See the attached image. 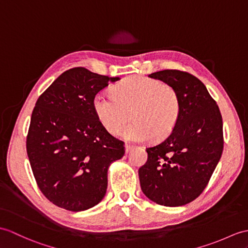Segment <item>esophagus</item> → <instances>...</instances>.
Instances as JSON below:
<instances>
[{
    "label": "esophagus",
    "instance_id": "obj_1",
    "mask_svg": "<svg viewBox=\"0 0 248 248\" xmlns=\"http://www.w3.org/2000/svg\"><path fill=\"white\" fill-rule=\"evenodd\" d=\"M134 148L133 145H130V143H125L124 145V150H125V153H129L132 149Z\"/></svg>",
    "mask_w": 248,
    "mask_h": 248
}]
</instances>
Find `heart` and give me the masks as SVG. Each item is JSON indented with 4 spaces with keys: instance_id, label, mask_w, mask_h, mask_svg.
I'll return each instance as SVG.
<instances>
[{
    "instance_id": "1",
    "label": "heart",
    "mask_w": 248,
    "mask_h": 248,
    "mask_svg": "<svg viewBox=\"0 0 248 248\" xmlns=\"http://www.w3.org/2000/svg\"><path fill=\"white\" fill-rule=\"evenodd\" d=\"M96 117L108 133L118 135L133 119L124 136L129 140H159L168 136L177 123L181 101L173 86L156 79L131 76L115 84L112 96L97 94L93 99Z\"/></svg>"
}]
</instances>
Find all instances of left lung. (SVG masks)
I'll return each mask as SVG.
<instances>
[{
	"mask_svg": "<svg viewBox=\"0 0 248 248\" xmlns=\"http://www.w3.org/2000/svg\"><path fill=\"white\" fill-rule=\"evenodd\" d=\"M149 77L173 86L181 101L177 123L168 137L147 148L138 170L142 192L154 203L186 205L204 191L223 152V122L217 102L193 75L165 70Z\"/></svg>",
	"mask_w": 248,
	"mask_h": 248,
	"instance_id": "left-lung-1",
	"label": "left lung"
}]
</instances>
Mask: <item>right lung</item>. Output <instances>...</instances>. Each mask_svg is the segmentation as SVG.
I'll list each match as a JSON object with an SVG mask.
<instances>
[{
    "label": "right lung",
    "instance_id": "add662e5",
    "mask_svg": "<svg viewBox=\"0 0 248 248\" xmlns=\"http://www.w3.org/2000/svg\"><path fill=\"white\" fill-rule=\"evenodd\" d=\"M119 79L74 67L38 98L26 150L39 189L56 206L82 211L106 195L108 169L124 147L99 123L93 99Z\"/></svg>",
    "mask_w": 248,
    "mask_h": 248
}]
</instances>
